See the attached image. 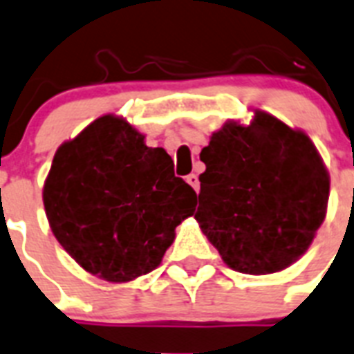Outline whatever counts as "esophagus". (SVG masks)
<instances>
[{"label":"esophagus","mask_w":354,"mask_h":354,"mask_svg":"<svg viewBox=\"0 0 354 354\" xmlns=\"http://www.w3.org/2000/svg\"><path fill=\"white\" fill-rule=\"evenodd\" d=\"M185 182L189 183V185L192 187V189H194V191H200V182H198V176L196 174H189V176L185 178Z\"/></svg>","instance_id":"1"}]
</instances>
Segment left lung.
<instances>
[{"mask_svg": "<svg viewBox=\"0 0 354 354\" xmlns=\"http://www.w3.org/2000/svg\"><path fill=\"white\" fill-rule=\"evenodd\" d=\"M252 112L249 123L227 120L200 152L194 218L225 266L260 277L306 254L326 220L331 180L306 132Z\"/></svg>", "mask_w": 354, "mask_h": 354, "instance_id": "1", "label": "left lung"}]
</instances>
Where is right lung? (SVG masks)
<instances>
[{
	"label": "right lung",
	"mask_w": 354,
	"mask_h": 354,
	"mask_svg": "<svg viewBox=\"0 0 354 354\" xmlns=\"http://www.w3.org/2000/svg\"><path fill=\"white\" fill-rule=\"evenodd\" d=\"M43 205L77 266L127 283L162 263L176 227L192 216L196 192L174 176L165 149L147 147L125 118L103 114L57 147Z\"/></svg>",
	"instance_id": "add662e5"
}]
</instances>
